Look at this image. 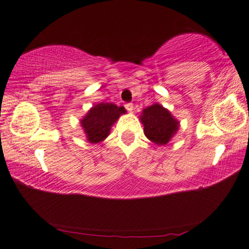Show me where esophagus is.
<instances>
[{
  "label": "esophagus",
  "instance_id": "34e87169",
  "mask_svg": "<svg viewBox=\"0 0 249 249\" xmlns=\"http://www.w3.org/2000/svg\"><path fill=\"white\" fill-rule=\"evenodd\" d=\"M125 108H126L127 111L132 112V111H133V109H134V107H133V103H126V105H125Z\"/></svg>",
  "mask_w": 249,
  "mask_h": 249
}]
</instances>
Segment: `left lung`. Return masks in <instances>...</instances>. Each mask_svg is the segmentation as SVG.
Segmentation results:
<instances>
[{
  "label": "left lung",
  "mask_w": 249,
  "mask_h": 249,
  "mask_svg": "<svg viewBox=\"0 0 249 249\" xmlns=\"http://www.w3.org/2000/svg\"><path fill=\"white\" fill-rule=\"evenodd\" d=\"M140 122L143 125L144 135L159 146L169 143L180 125L178 119L160 103L144 108L140 115Z\"/></svg>",
  "instance_id": "left-lung-1"
}]
</instances>
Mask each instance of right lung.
<instances>
[{
  "label": "right lung",
  "mask_w": 249,
  "mask_h": 249,
  "mask_svg": "<svg viewBox=\"0 0 249 249\" xmlns=\"http://www.w3.org/2000/svg\"><path fill=\"white\" fill-rule=\"evenodd\" d=\"M126 114L124 107L114 103H97L80 119L86 139L90 143H99L110 134L111 126L122 115Z\"/></svg>",
  "instance_id": "obj_1"
}]
</instances>
